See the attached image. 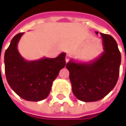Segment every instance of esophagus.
Returning a JSON list of instances; mask_svg holds the SVG:
<instances>
[{
    "label": "esophagus",
    "mask_w": 126,
    "mask_h": 126,
    "mask_svg": "<svg viewBox=\"0 0 126 126\" xmlns=\"http://www.w3.org/2000/svg\"><path fill=\"white\" fill-rule=\"evenodd\" d=\"M69 59H70V55H67L65 57V61L67 63L69 60Z\"/></svg>",
    "instance_id": "obj_1"
}]
</instances>
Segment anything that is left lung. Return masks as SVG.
<instances>
[{
    "mask_svg": "<svg viewBox=\"0 0 126 126\" xmlns=\"http://www.w3.org/2000/svg\"><path fill=\"white\" fill-rule=\"evenodd\" d=\"M100 34L104 51L98 57L87 63L71 59L66 65L72 92L78 99L84 102L103 98L113 89L119 78L121 53L117 44L110 35Z\"/></svg>",
    "mask_w": 126,
    "mask_h": 126,
    "instance_id": "left-lung-1",
    "label": "left lung"
}]
</instances>
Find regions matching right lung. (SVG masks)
<instances>
[{
	"label": "right lung",
	"instance_id": "right-lung-1",
	"mask_svg": "<svg viewBox=\"0 0 126 126\" xmlns=\"http://www.w3.org/2000/svg\"><path fill=\"white\" fill-rule=\"evenodd\" d=\"M23 33L13 38L4 53V69L7 82L18 96L28 101H40L48 96L53 81L65 66V55L44 57L28 61L21 57L17 44Z\"/></svg>",
	"mask_w": 126,
	"mask_h": 126
}]
</instances>
